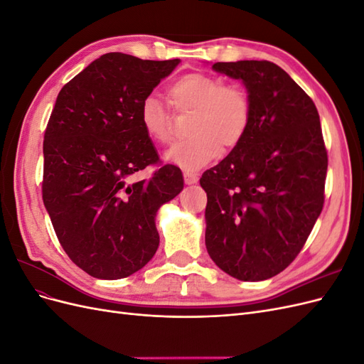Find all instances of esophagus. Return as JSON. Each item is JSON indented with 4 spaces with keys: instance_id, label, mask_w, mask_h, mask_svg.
<instances>
[{
    "instance_id": "34e87169",
    "label": "esophagus",
    "mask_w": 364,
    "mask_h": 364,
    "mask_svg": "<svg viewBox=\"0 0 364 364\" xmlns=\"http://www.w3.org/2000/svg\"><path fill=\"white\" fill-rule=\"evenodd\" d=\"M183 181H185L186 185H193V183H197V181H199V176H197L193 171H183Z\"/></svg>"
}]
</instances>
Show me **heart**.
I'll list each match as a JSON object with an SVG mask.
<instances>
[{"label":"heart","instance_id":"obj_1","mask_svg":"<svg viewBox=\"0 0 364 364\" xmlns=\"http://www.w3.org/2000/svg\"><path fill=\"white\" fill-rule=\"evenodd\" d=\"M167 100L174 114H191L186 124L190 136L165 153V159L181 168L203 167L217 159L222 149H237L247 134L252 103L243 86L225 85L209 74L190 73L168 85ZM138 117L155 144H171L174 121L156 95L142 98Z\"/></svg>","mask_w":364,"mask_h":364}]
</instances>
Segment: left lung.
<instances>
[{
  "instance_id": "1",
  "label": "left lung",
  "mask_w": 364,
  "mask_h": 364,
  "mask_svg": "<svg viewBox=\"0 0 364 364\" xmlns=\"http://www.w3.org/2000/svg\"><path fill=\"white\" fill-rule=\"evenodd\" d=\"M243 80L252 118L241 144L203 173L205 243L217 266L240 281L289 267L325 202L328 155L316 105L269 60L217 62Z\"/></svg>"
}]
</instances>
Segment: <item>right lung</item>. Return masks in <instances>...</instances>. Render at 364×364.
Listing matches in <instances>:
<instances>
[{
	"mask_svg": "<svg viewBox=\"0 0 364 364\" xmlns=\"http://www.w3.org/2000/svg\"><path fill=\"white\" fill-rule=\"evenodd\" d=\"M107 53L65 85L43 135L42 199L71 261L98 279L138 272L159 246L156 211L182 188V173L159 165L139 123V105L179 65Z\"/></svg>",
	"mask_w": 364,
	"mask_h": 364,
	"instance_id": "add662e5",
	"label": "right lung"
}]
</instances>
